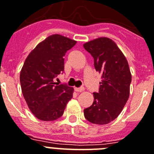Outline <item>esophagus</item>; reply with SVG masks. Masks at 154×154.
Segmentation results:
<instances>
[{"instance_id": "1", "label": "esophagus", "mask_w": 154, "mask_h": 154, "mask_svg": "<svg viewBox=\"0 0 154 154\" xmlns=\"http://www.w3.org/2000/svg\"><path fill=\"white\" fill-rule=\"evenodd\" d=\"M75 91H77V92H82V91H84V88L83 87H75Z\"/></svg>"}]
</instances>
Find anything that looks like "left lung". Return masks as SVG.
<instances>
[{"label":"left lung","mask_w":154,"mask_h":154,"mask_svg":"<svg viewBox=\"0 0 154 154\" xmlns=\"http://www.w3.org/2000/svg\"><path fill=\"white\" fill-rule=\"evenodd\" d=\"M84 49L94 57V68L101 75L94 102L84 109V116L94 124H107L120 115L130 94L131 82L128 60L113 41L99 38L85 43Z\"/></svg>","instance_id":"1"}]
</instances>
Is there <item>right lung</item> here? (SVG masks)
<instances>
[{"label": "right lung", "instance_id": "obj_1", "mask_svg": "<svg viewBox=\"0 0 154 154\" xmlns=\"http://www.w3.org/2000/svg\"><path fill=\"white\" fill-rule=\"evenodd\" d=\"M75 44V41L53 34L39 43L24 62L20 76L23 95L39 120H57L72 98L73 87L58 84L53 79L63 72V57Z\"/></svg>", "mask_w": 154, "mask_h": 154}]
</instances>
